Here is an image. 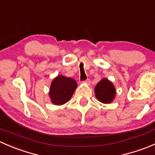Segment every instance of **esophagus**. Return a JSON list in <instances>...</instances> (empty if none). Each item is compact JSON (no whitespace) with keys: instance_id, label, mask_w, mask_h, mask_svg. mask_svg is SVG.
Instances as JSON below:
<instances>
[{"instance_id":"esophagus-1","label":"esophagus","mask_w":155,"mask_h":155,"mask_svg":"<svg viewBox=\"0 0 155 155\" xmlns=\"http://www.w3.org/2000/svg\"><path fill=\"white\" fill-rule=\"evenodd\" d=\"M84 82H85V83L87 84V85H89V84L91 83V80H90V79H86V80H85Z\"/></svg>"}]
</instances>
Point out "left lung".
Masks as SVG:
<instances>
[{
	"instance_id": "1",
	"label": "left lung",
	"mask_w": 155,
	"mask_h": 155,
	"mask_svg": "<svg viewBox=\"0 0 155 155\" xmlns=\"http://www.w3.org/2000/svg\"><path fill=\"white\" fill-rule=\"evenodd\" d=\"M95 96L103 104H110L115 97L116 91L113 84L107 79H102L94 88Z\"/></svg>"
}]
</instances>
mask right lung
<instances>
[{
  "label": "right lung",
  "instance_id": "obj_1",
  "mask_svg": "<svg viewBox=\"0 0 155 155\" xmlns=\"http://www.w3.org/2000/svg\"><path fill=\"white\" fill-rule=\"evenodd\" d=\"M77 83L72 78L59 75L52 80L49 89V97L54 105H63L71 99Z\"/></svg>",
  "mask_w": 155,
  "mask_h": 155
}]
</instances>
